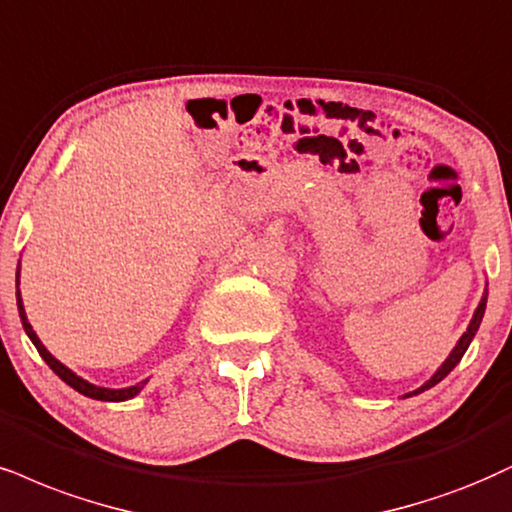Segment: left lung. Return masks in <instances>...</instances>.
<instances>
[{
	"label": "left lung",
	"mask_w": 512,
	"mask_h": 512,
	"mask_svg": "<svg viewBox=\"0 0 512 512\" xmlns=\"http://www.w3.org/2000/svg\"><path fill=\"white\" fill-rule=\"evenodd\" d=\"M484 308H487V294H484V299L479 301V306H477V311H475V315H472V320H470V327H468V332L463 334V337H460V342L456 344V349L451 351V356L446 358L444 361V365H441V368L437 370V375L432 377L430 382L425 384V387H420L418 391H413V394H420V391H425V389H430V387H434V384L437 382H441L444 380L446 375H449V372L456 368V365L460 363V358H463V353L468 351V346H470V342H472V337H475V332H477V327H479V323H482V315H484ZM413 394H408V396H413Z\"/></svg>",
	"instance_id": "1"
}]
</instances>
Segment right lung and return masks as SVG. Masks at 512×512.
I'll list each match as a JSON object with an SVG mask.
<instances>
[{"mask_svg":"<svg viewBox=\"0 0 512 512\" xmlns=\"http://www.w3.org/2000/svg\"><path fill=\"white\" fill-rule=\"evenodd\" d=\"M18 313H21V320H23V330L28 332L30 342H33V344L37 346V351H40V356L44 358V361H47L49 368H52V370L56 372V375L61 377L63 382H66V384H71V387H73L75 391H80V394L90 396V399H99V401H125V399H132V396H135V394H140V389L144 387V382L135 384V387H128V389H102V387H94V384H90V382H85V380H82V377H78V375H75V372L68 370L66 365H61V363L56 361V358L52 356V353H49L47 349H44L40 339H37V334L33 332V327H30L28 318H25V311H23V301H21V294H18Z\"/></svg>","mask_w":512,"mask_h":512,"instance_id":"1","label":"right lung"}]
</instances>
